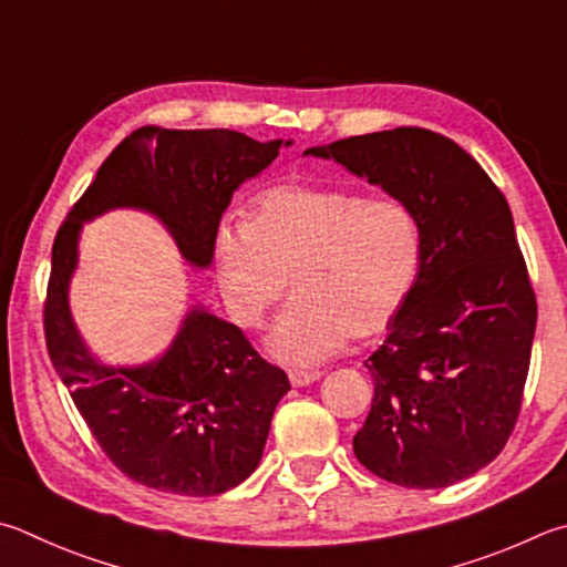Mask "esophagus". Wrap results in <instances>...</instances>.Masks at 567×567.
Wrapping results in <instances>:
<instances>
[{
	"label": "esophagus",
	"mask_w": 567,
	"mask_h": 567,
	"mask_svg": "<svg viewBox=\"0 0 567 567\" xmlns=\"http://www.w3.org/2000/svg\"><path fill=\"white\" fill-rule=\"evenodd\" d=\"M317 379H319L317 372H300V369H292V372H290L292 386H310V384L317 382Z\"/></svg>",
	"instance_id": "1"
}]
</instances>
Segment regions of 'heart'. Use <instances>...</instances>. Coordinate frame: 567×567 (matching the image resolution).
<instances>
[{
    "instance_id": "b5f03b06",
    "label": "heart",
    "mask_w": 567,
    "mask_h": 567,
    "mask_svg": "<svg viewBox=\"0 0 567 567\" xmlns=\"http://www.w3.org/2000/svg\"><path fill=\"white\" fill-rule=\"evenodd\" d=\"M223 300L257 327L292 275L295 300L267 334L287 364H317L352 337H372L399 315L416 285L421 235L394 198L280 185L255 200L248 220L225 218L213 240Z\"/></svg>"
}]
</instances>
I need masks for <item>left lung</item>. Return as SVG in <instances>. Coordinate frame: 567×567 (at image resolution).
I'll return each mask as SVG.
<instances>
[{
  "label": "left lung",
  "mask_w": 567,
  "mask_h": 567,
  "mask_svg": "<svg viewBox=\"0 0 567 567\" xmlns=\"http://www.w3.org/2000/svg\"><path fill=\"white\" fill-rule=\"evenodd\" d=\"M414 213L416 285L364 367L374 401L354 454L406 488H446L496 458L516 426L535 337V295L513 215L466 151L426 128L307 148Z\"/></svg>",
  "instance_id": "obj_1"
}]
</instances>
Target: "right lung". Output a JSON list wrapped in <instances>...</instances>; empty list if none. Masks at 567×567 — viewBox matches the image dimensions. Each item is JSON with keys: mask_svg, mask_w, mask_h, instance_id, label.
I'll list each match as a JSON object with an SVG mask.
<instances>
[{"mask_svg": "<svg viewBox=\"0 0 567 567\" xmlns=\"http://www.w3.org/2000/svg\"><path fill=\"white\" fill-rule=\"evenodd\" d=\"M287 146L292 141L260 143L225 128L146 126L113 148L59 228L44 307L51 364L106 456L143 486L198 498L238 486L260 463L290 382L200 302L156 359L101 362L69 305L81 230L104 213L141 210L171 233L185 262L208 270L233 193Z\"/></svg>", "mask_w": 567, "mask_h": 567, "instance_id": "obj_1", "label": "right lung"}]
</instances>
